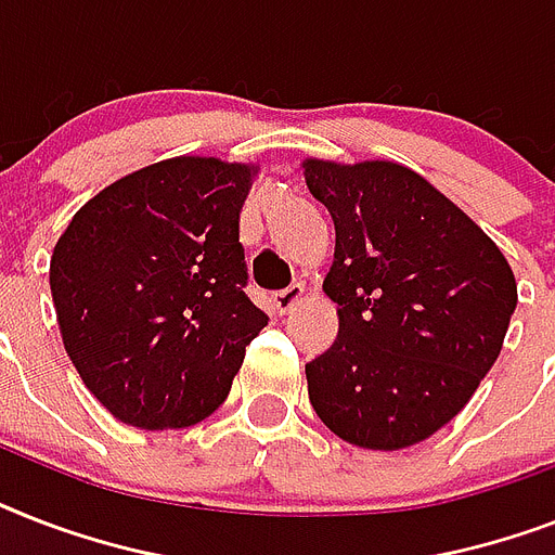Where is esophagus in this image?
I'll return each instance as SVG.
<instances>
[{
    "mask_svg": "<svg viewBox=\"0 0 555 555\" xmlns=\"http://www.w3.org/2000/svg\"><path fill=\"white\" fill-rule=\"evenodd\" d=\"M302 285H291L285 287V291H279L276 296H273V308H276L279 317H285V313H291L296 308V305L302 302Z\"/></svg>",
    "mask_w": 555,
    "mask_h": 555,
    "instance_id": "34e87169",
    "label": "esophagus"
}]
</instances>
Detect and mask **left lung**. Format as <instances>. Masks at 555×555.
Wrapping results in <instances>:
<instances>
[{"mask_svg":"<svg viewBox=\"0 0 555 555\" xmlns=\"http://www.w3.org/2000/svg\"><path fill=\"white\" fill-rule=\"evenodd\" d=\"M302 167L337 230L322 291L339 331L305 365L313 412L354 447H414L469 403L499 360L516 276L490 235L412 169Z\"/></svg>","mask_w":555,"mask_h":555,"instance_id":"1","label":"left lung"}]
</instances>
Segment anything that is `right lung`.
Listing matches in <instances>:
<instances>
[{
  "instance_id": "add662e5",
  "label": "right lung",
  "mask_w": 555,
  "mask_h": 555,
  "mask_svg": "<svg viewBox=\"0 0 555 555\" xmlns=\"http://www.w3.org/2000/svg\"><path fill=\"white\" fill-rule=\"evenodd\" d=\"M256 167L169 158L98 192L51 256L63 346L117 421L184 429L216 412L268 325L247 299L238 212Z\"/></svg>"
}]
</instances>
